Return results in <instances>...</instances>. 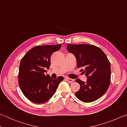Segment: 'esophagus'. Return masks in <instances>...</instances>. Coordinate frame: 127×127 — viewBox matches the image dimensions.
Wrapping results in <instances>:
<instances>
[{
	"mask_svg": "<svg viewBox=\"0 0 127 127\" xmlns=\"http://www.w3.org/2000/svg\"><path fill=\"white\" fill-rule=\"evenodd\" d=\"M65 79L68 82H69V83H72V82H73V81H74L73 79L69 78H66Z\"/></svg>",
	"mask_w": 127,
	"mask_h": 127,
	"instance_id": "obj_1",
	"label": "esophagus"
}]
</instances>
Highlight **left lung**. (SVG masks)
I'll use <instances>...</instances> for the list:
<instances>
[{
    "label": "left lung",
    "instance_id": "obj_1",
    "mask_svg": "<svg viewBox=\"0 0 127 127\" xmlns=\"http://www.w3.org/2000/svg\"><path fill=\"white\" fill-rule=\"evenodd\" d=\"M67 50L76 57L77 67L85 68L83 72L87 77L86 82L80 79L76 80L80 85V89L75 93L76 97L84 102L97 100L110 84V63L106 55L100 48L92 45L69 44Z\"/></svg>",
    "mask_w": 127,
    "mask_h": 127
}]
</instances>
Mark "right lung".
Segmentation results:
<instances>
[{
    "mask_svg": "<svg viewBox=\"0 0 127 127\" xmlns=\"http://www.w3.org/2000/svg\"><path fill=\"white\" fill-rule=\"evenodd\" d=\"M62 44L37 46L32 48L21 61L18 73V84L25 96L31 102L41 104L46 102L55 94L64 78L56 79L45 76L50 65L52 54L61 49Z\"/></svg>",
    "mask_w": 127,
    "mask_h": 127,
    "instance_id": "1",
    "label": "right lung"
}]
</instances>
